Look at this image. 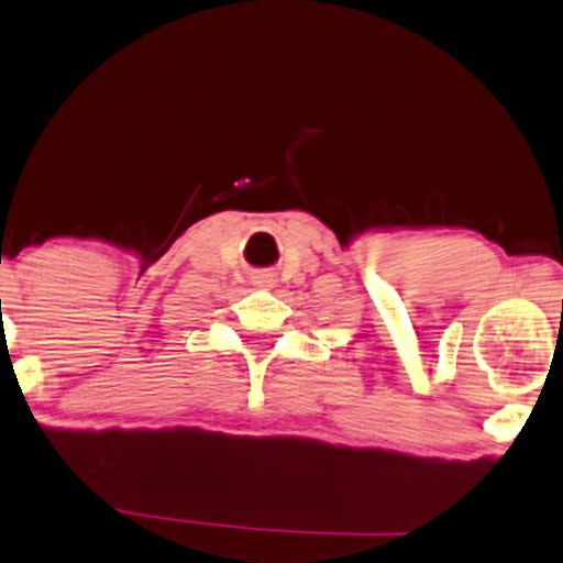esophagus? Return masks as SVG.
Listing matches in <instances>:
<instances>
[{"label": "esophagus", "instance_id": "1", "mask_svg": "<svg viewBox=\"0 0 563 563\" xmlns=\"http://www.w3.org/2000/svg\"><path fill=\"white\" fill-rule=\"evenodd\" d=\"M254 283H257V286H262V288H273L275 286V277L267 275V273H262V275L254 277Z\"/></svg>", "mask_w": 563, "mask_h": 563}]
</instances>
